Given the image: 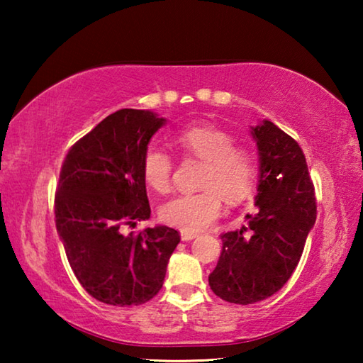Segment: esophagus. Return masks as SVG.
Returning <instances> with one entry per match:
<instances>
[{
	"mask_svg": "<svg viewBox=\"0 0 363 363\" xmlns=\"http://www.w3.org/2000/svg\"><path fill=\"white\" fill-rule=\"evenodd\" d=\"M195 237H199V233H196V232H189V230H182L181 232L182 242H190V240H194Z\"/></svg>",
	"mask_w": 363,
	"mask_h": 363,
	"instance_id": "34e87169",
	"label": "esophagus"
}]
</instances>
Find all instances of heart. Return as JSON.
Returning a JSON list of instances; mask_svg holds the SVG:
<instances>
[{"label": "heart", "mask_w": 363, "mask_h": 363, "mask_svg": "<svg viewBox=\"0 0 363 363\" xmlns=\"http://www.w3.org/2000/svg\"><path fill=\"white\" fill-rule=\"evenodd\" d=\"M173 144L184 158L201 160L199 192H186L160 206V219L177 229L196 232L211 225L223 211L224 199L240 203L255 189L257 167L248 147L233 144L232 134L214 125L184 128ZM174 160L160 147H147L140 171L147 186L158 194L171 189Z\"/></svg>", "instance_id": "b5f03b06"}]
</instances>
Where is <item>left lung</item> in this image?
<instances>
[{
	"label": "left lung",
	"mask_w": 363,
	"mask_h": 363,
	"mask_svg": "<svg viewBox=\"0 0 363 363\" xmlns=\"http://www.w3.org/2000/svg\"><path fill=\"white\" fill-rule=\"evenodd\" d=\"M251 134L259 153L257 213L247 214V227L220 233L223 251L208 277L216 296L243 306L272 296L290 280L317 218L299 144L269 120Z\"/></svg>",
	"instance_id": "obj_1"
}]
</instances>
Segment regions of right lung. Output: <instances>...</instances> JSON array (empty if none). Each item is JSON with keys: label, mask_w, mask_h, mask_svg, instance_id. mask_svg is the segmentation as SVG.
<instances>
[{"label": "right lung", "mask_w": 363, "mask_h": 363, "mask_svg": "<svg viewBox=\"0 0 363 363\" xmlns=\"http://www.w3.org/2000/svg\"><path fill=\"white\" fill-rule=\"evenodd\" d=\"M164 118L149 110L108 115L67 153L54 200L56 227L67 259L91 296L110 306H139L162 290L179 232L125 225L150 218L140 171L150 139Z\"/></svg>", "instance_id": "1"}]
</instances>
